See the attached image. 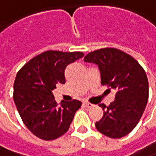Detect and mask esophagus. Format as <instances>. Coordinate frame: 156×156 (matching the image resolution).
<instances>
[{"label": "esophagus", "instance_id": "34e87169", "mask_svg": "<svg viewBox=\"0 0 156 156\" xmlns=\"http://www.w3.org/2000/svg\"><path fill=\"white\" fill-rule=\"evenodd\" d=\"M84 104H85V106L88 107V108H93V107L95 106V105L91 104V103H90V102H88V101H85V102H84Z\"/></svg>", "mask_w": 156, "mask_h": 156}]
</instances>
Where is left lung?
<instances>
[{
  "mask_svg": "<svg viewBox=\"0 0 156 156\" xmlns=\"http://www.w3.org/2000/svg\"><path fill=\"white\" fill-rule=\"evenodd\" d=\"M83 60L97 65L101 85L116 90L108 107L99 105L104 113L96 123V129L112 138L126 136L139 122L148 102L149 83L144 70L133 57L117 48L90 52Z\"/></svg>",
  "mask_w": 156,
  "mask_h": 156,
  "instance_id": "1",
  "label": "left lung"
}]
</instances>
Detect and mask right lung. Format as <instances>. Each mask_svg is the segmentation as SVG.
Returning <instances> with one entry per match:
<instances>
[{
  "label": "right lung",
  "instance_id": "right-lung-1",
  "mask_svg": "<svg viewBox=\"0 0 156 156\" xmlns=\"http://www.w3.org/2000/svg\"><path fill=\"white\" fill-rule=\"evenodd\" d=\"M81 52H43L19 71L13 84V100L23 122L43 140H54L69 129L80 101H61L58 106L52 90L65 83V69L82 58Z\"/></svg>",
  "mask_w": 156,
  "mask_h": 156
}]
</instances>
